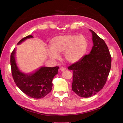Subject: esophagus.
<instances>
[{
  "mask_svg": "<svg viewBox=\"0 0 123 123\" xmlns=\"http://www.w3.org/2000/svg\"><path fill=\"white\" fill-rule=\"evenodd\" d=\"M59 70H60L61 71H64L65 70V68L64 67H61L60 69H59Z\"/></svg>",
  "mask_w": 123,
  "mask_h": 123,
  "instance_id": "34e87169",
  "label": "esophagus"
}]
</instances>
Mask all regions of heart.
I'll list each match as a JSON object with an SVG mask.
<instances>
[{
    "mask_svg": "<svg viewBox=\"0 0 123 123\" xmlns=\"http://www.w3.org/2000/svg\"><path fill=\"white\" fill-rule=\"evenodd\" d=\"M88 47V41L83 35H59L51 40V49L48 51V55L53 60H58L59 54L64 53L65 60L73 64L82 59L86 53Z\"/></svg>",
    "mask_w": 123,
    "mask_h": 123,
    "instance_id": "heart-1",
    "label": "heart"
}]
</instances>
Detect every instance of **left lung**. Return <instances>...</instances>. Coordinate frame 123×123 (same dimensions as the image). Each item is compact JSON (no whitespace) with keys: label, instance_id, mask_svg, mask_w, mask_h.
<instances>
[{"label":"left lung","instance_id":"obj_1","mask_svg":"<svg viewBox=\"0 0 123 123\" xmlns=\"http://www.w3.org/2000/svg\"><path fill=\"white\" fill-rule=\"evenodd\" d=\"M92 33L93 47L90 53L68 68L73 71L72 89L82 98H89L103 88L111 66V57L104 40Z\"/></svg>","mask_w":123,"mask_h":123}]
</instances>
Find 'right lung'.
<instances>
[{
	"instance_id": "add662e5",
	"label": "right lung",
	"mask_w": 123,
	"mask_h": 123,
	"mask_svg": "<svg viewBox=\"0 0 123 123\" xmlns=\"http://www.w3.org/2000/svg\"><path fill=\"white\" fill-rule=\"evenodd\" d=\"M33 38L29 35L21 39L17 44L29 38ZM15 48L11 55V67L14 80L17 86L26 95L34 98H43L51 92L52 88V80L58 73L59 67H40L30 73H25L20 70L17 66Z\"/></svg>"
}]
</instances>
